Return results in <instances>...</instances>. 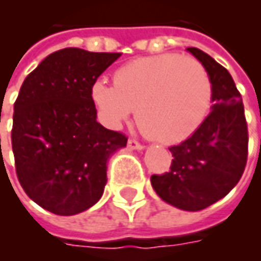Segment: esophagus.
Wrapping results in <instances>:
<instances>
[{
  "label": "esophagus",
  "mask_w": 261,
  "mask_h": 261,
  "mask_svg": "<svg viewBox=\"0 0 261 261\" xmlns=\"http://www.w3.org/2000/svg\"><path fill=\"white\" fill-rule=\"evenodd\" d=\"M127 144H128V147L133 148V149H142V148H144V145H142L141 142L137 141V140H134V138H130Z\"/></svg>",
  "instance_id": "34e87169"
}]
</instances>
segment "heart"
I'll list each match as a JSON object with an SVG mask.
<instances>
[{
	"label": "heart",
	"mask_w": 261,
	"mask_h": 261,
	"mask_svg": "<svg viewBox=\"0 0 261 261\" xmlns=\"http://www.w3.org/2000/svg\"><path fill=\"white\" fill-rule=\"evenodd\" d=\"M91 97L109 125L119 127L136 109L137 124L148 137L177 144L208 117L214 85L201 61L166 53L121 65L114 71L113 86L93 82Z\"/></svg>",
	"instance_id": "heart-1"
}]
</instances>
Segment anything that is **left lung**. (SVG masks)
Masks as SVG:
<instances>
[{"label":"left lung","instance_id":"obj_1","mask_svg":"<svg viewBox=\"0 0 261 261\" xmlns=\"http://www.w3.org/2000/svg\"><path fill=\"white\" fill-rule=\"evenodd\" d=\"M187 50L213 80V110L190 138L169 148L173 156L170 170L151 176V185L164 201L200 211L226 196L241 180L249 134L241 92L228 69L200 48Z\"/></svg>","mask_w":261,"mask_h":261}]
</instances>
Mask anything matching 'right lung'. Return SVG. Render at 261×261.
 I'll list each match as a JSON object with an SVG mask.
<instances>
[{
  "mask_svg": "<svg viewBox=\"0 0 261 261\" xmlns=\"http://www.w3.org/2000/svg\"><path fill=\"white\" fill-rule=\"evenodd\" d=\"M121 53L54 51L28 75L14 103L11 141L20 186L57 215L82 213L102 197L109 156L127 137L96 121L93 82Z\"/></svg>",
  "mask_w": 261,
  "mask_h": 261,
  "instance_id": "right-lung-1",
  "label": "right lung"
}]
</instances>
